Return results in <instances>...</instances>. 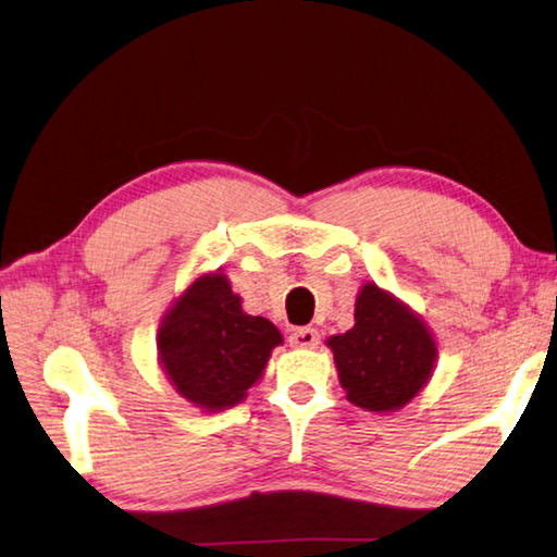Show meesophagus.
Listing matches in <instances>:
<instances>
[{
	"mask_svg": "<svg viewBox=\"0 0 557 557\" xmlns=\"http://www.w3.org/2000/svg\"><path fill=\"white\" fill-rule=\"evenodd\" d=\"M321 335L315 329H297L289 335V345L292 347H301V350H313L319 345Z\"/></svg>",
	"mask_w": 557,
	"mask_h": 557,
	"instance_id": "1",
	"label": "esophagus"
}]
</instances>
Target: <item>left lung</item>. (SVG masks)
<instances>
[{"label":"left lung","mask_w":557,"mask_h":557,"mask_svg":"<svg viewBox=\"0 0 557 557\" xmlns=\"http://www.w3.org/2000/svg\"><path fill=\"white\" fill-rule=\"evenodd\" d=\"M329 347L337 376L355 406L398 410L428 384L437 345L424 323L376 285H364L355 304V325L333 335Z\"/></svg>","instance_id":"obj_1"}]
</instances>
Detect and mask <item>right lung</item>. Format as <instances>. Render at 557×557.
Returning <instances> with one entry per match:
<instances>
[{"instance_id": "1", "label": "right lung", "mask_w": 557, "mask_h": 557, "mask_svg": "<svg viewBox=\"0 0 557 557\" xmlns=\"http://www.w3.org/2000/svg\"><path fill=\"white\" fill-rule=\"evenodd\" d=\"M280 331L248 315L220 272L195 280L163 319L157 347L171 384L205 410L242 403L263 374Z\"/></svg>"}]
</instances>
